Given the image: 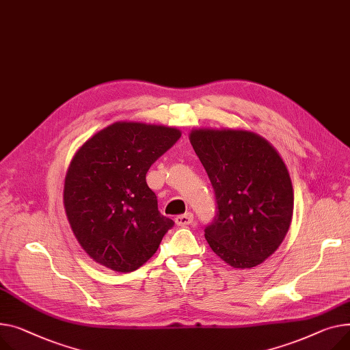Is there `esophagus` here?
Instances as JSON below:
<instances>
[{
    "mask_svg": "<svg viewBox=\"0 0 350 350\" xmlns=\"http://www.w3.org/2000/svg\"><path fill=\"white\" fill-rule=\"evenodd\" d=\"M174 221H176V224H177L178 226H187V225H190V224L194 221V215H193L191 213H185V214L177 215V217L174 218Z\"/></svg>",
    "mask_w": 350,
    "mask_h": 350,
    "instance_id": "obj_1",
    "label": "esophagus"
}]
</instances>
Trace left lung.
Here are the masks:
<instances>
[{"instance_id": "1", "label": "left lung", "mask_w": 350, "mask_h": 350, "mask_svg": "<svg viewBox=\"0 0 350 350\" xmlns=\"http://www.w3.org/2000/svg\"><path fill=\"white\" fill-rule=\"evenodd\" d=\"M190 142L213 184L217 215L205 239L235 269L263 263L286 238L294 193L283 159L249 131L194 129Z\"/></svg>"}]
</instances>
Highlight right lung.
I'll return each instance as SVG.
<instances>
[{
  "label": "right lung",
  "instance_id": "right-lung-1",
  "mask_svg": "<svg viewBox=\"0 0 350 350\" xmlns=\"http://www.w3.org/2000/svg\"><path fill=\"white\" fill-rule=\"evenodd\" d=\"M181 136L176 128L115 122L77 150L63 202L80 246L92 260L133 271L156 253L174 222L157 209L146 173Z\"/></svg>",
  "mask_w": 350,
  "mask_h": 350
}]
</instances>
